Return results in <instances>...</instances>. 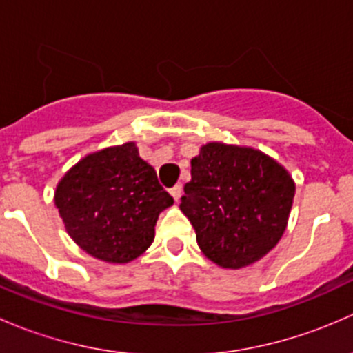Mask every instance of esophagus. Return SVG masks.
<instances>
[{"label": "esophagus", "instance_id": "obj_1", "mask_svg": "<svg viewBox=\"0 0 353 353\" xmlns=\"http://www.w3.org/2000/svg\"><path fill=\"white\" fill-rule=\"evenodd\" d=\"M181 194H183V186H181V184H176L174 188H170V196L174 198V201H176V203L179 201Z\"/></svg>", "mask_w": 353, "mask_h": 353}]
</instances>
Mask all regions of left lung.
I'll list each match as a JSON object with an SVG mask.
<instances>
[{
    "label": "left lung",
    "mask_w": 353,
    "mask_h": 353,
    "mask_svg": "<svg viewBox=\"0 0 353 353\" xmlns=\"http://www.w3.org/2000/svg\"><path fill=\"white\" fill-rule=\"evenodd\" d=\"M294 194V179L272 157L212 141L191 160L179 208L194 227L203 254L222 268L239 270L275 248Z\"/></svg>",
    "instance_id": "8db88e82"
}]
</instances>
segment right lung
Returning <instances> with one entry per match:
<instances>
[{
  "instance_id": "right-lung-1",
  "label": "right lung",
  "mask_w": 353,
  "mask_h": 353,
  "mask_svg": "<svg viewBox=\"0 0 353 353\" xmlns=\"http://www.w3.org/2000/svg\"><path fill=\"white\" fill-rule=\"evenodd\" d=\"M54 203L66 232L85 252L123 265L150 248L157 219L174 199L128 141L71 167L58 183Z\"/></svg>"
}]
</instances>
